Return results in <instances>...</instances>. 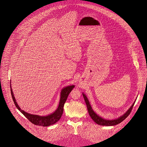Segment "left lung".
I'll use <instances>...</instances> for the list:
<instances>
[{
	"instance_id": "left-lung-1",
	"label": "left lung",
	"mask_w": 147,
	"mask_h": 147,
	"mask_svg": "<svg viewBox=\"0 0 147 147\" xmlns=\"http://www.w3.org/2000/svg\"><path fill=\"white\" fill-rule=\"evenodd\" d=\"M83 96L84 97V100H85V102L86 105L87 106L88 111V113H89V114L90 117L94 121V122H96L97 124L100 125L101 126H115V125H118V124L120 123L121 122H122L123 121H124L126 119V118L129 115V114L131 113V110L132 109V107H133L134 105L135 104V101L134 102V104L129 107V109L126 111V113L124 114L122 116H121L119 118H118L116 119L107 120V119H103L102 117L98 115L93 110V109L91 107V105L89 103V101H88V100L86 96H85V94H84V93H83Z\"/></svg>"
}]
</instances>
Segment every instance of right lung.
<instances>
[{
    "instance_id": "1",
    "label": "right lung",
    "mask_w": 147,
    "mask_h": 147,
    "mask_svg": "<svg viewBox=\"0 0 147 147\" xmlns=\"http://www.w3.org/2000/svg\"><path fill=\"white\" fill-rule=\"evenodd\" d=\"M75 87V85H71V86H67L62 89L61 93V98L59 106L57 108V109L52 114L47 115V116H40L38 115H33L30 114L29 113H28L25 112V111L21 110L20 107L19 106L18 103L16 101L15 98L14 97L12 89L11 88V84L10 85L11 88V95L13 99V101L14 102V104L16 106V107L21 111V113L25 115V117L32 123H33L35 125L37 126H49L52 125H54L56 122H57L61 118L62 115L63 114V107L67 99V97L69 94V93L72 91V90Z\"/></svg>"
}]
</instances>
